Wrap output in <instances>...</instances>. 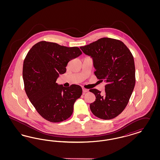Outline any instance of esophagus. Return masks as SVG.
I'll return each mask as SVG.
<instances>
[{
  "mask_svg": "<svg viewBox=\"0 0 160 160\" xmlns=\"http://www.w3.org/2000/svg\"><path fill=\"white\" fill-rule=\"evenodd\" d=\"M82 90H83V93H86V92H89V90H88V89H84V88H83V89H82Z\"/></svg>",
  "mask_w": 160,
  "mask_h": 160,
  "instance_id": "esophagus-1",
  "label": "esophagus"
}]
</instances>
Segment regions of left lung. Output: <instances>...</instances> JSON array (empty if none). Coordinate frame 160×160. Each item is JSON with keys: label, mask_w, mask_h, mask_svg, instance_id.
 Listing matches in <instances>:
<instances>
[{"label": "left lung", "mask_w": 160, "mask_h": 160, "mask_svg": "<svg viewBox=\"0 0 160 160\" xmlns=\"http://www.w3.org/2000/svg\"><path fill=\"white\" fill-rule=\"evenodd\" d=\"M80 48L92 58L97 78L107 83L104 93L89 90L96 97L90 104L92 113L105 120L114 118L128 104L135 86L133 56L123 42L112 38H100Z\"/></svg>", "instance_id": "left-lung-1"}]
</instances>
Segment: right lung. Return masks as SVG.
Masks as SVG:
<instances>
[{
  "mask_svg": "<svg viewBox=\"0 0 160 160\" xmlns=\"http://www.w3.org/2000/svg\"><path fill=\"white\" fill-rule=\"evenodd\" d=\"M82 54L77 47L41 41L27 54L23 67L25 91L38 113L46 120L62 122L72 114L74 102L82 94V88L76 84L65 88L56 82L66 72L69 62Z\"/></svg>",
  "mask_w": 160,
  "mask_h": 160,
  "instance_id": "obj_1",
  "label": "right lung"
}]
</instances>
